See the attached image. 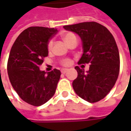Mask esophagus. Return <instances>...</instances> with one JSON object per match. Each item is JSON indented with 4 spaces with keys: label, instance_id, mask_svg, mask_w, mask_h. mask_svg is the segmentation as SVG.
I'll return each instance as SVG.
<instances>
[{
    "label": "esophagus",
    "instance_id": "1",
    "mask_svg": "<svg viewBox=\"0 0 131 131\" xmlns=\"http://www.w3.org/2000/svg\"><path fill=\"white\" fill-rule=\"evenodd\" d=\"M68 71V69H67V68H63V69H62V70H61V73H67Z\"/></svg>",
    "mask_w": 131,
    "mask_h": 131
}]
</instances>
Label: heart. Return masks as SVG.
I'll use <instances>...</instances> for the list:
<instances>
[{"label": "heart", "mask_w": 131, "mask_h": 131, "mask_svg": "<svg viewBox=\"0 0 131 131\" xmlns=\"http://www.w3.org/2000/svg\"><path fill=\"white\" fill-rule=\"evenodd\" d=\"M63 38L64 41L67 44H68L71 41H72L73 40H75V39L77 40L76 35L74 33H71V32H67V33H65L64 34H63ZM53 43H54V41H53L52 39L49 41L47 44V49L49 51H52L53 47ZM61 64L64 66H68L71 64V60L69 59H65V60L61 61Z\"/></svg>", "instance_id": "obj_1"}]
</instances>
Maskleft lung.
<instances>
[{"mask_svg":"<svg viewBox=\"0 0 131 131\" xmlns=\"http://www.w3.org/2000/svg\"><path fill=\"white\" fill-rule=\"evenodd\" d=\"M66 30L77 33L82 41L83 54L78 63L90 64L87 73L76 66L78 77L73 88L80 98L90 103L104 98L112 89L119 72V54L112 34L95 22L65 25Z\"/></svg>","mask_w":131,"mask_h":131,"instance_id":"obj_1","label":"left lung"}]
</instances>
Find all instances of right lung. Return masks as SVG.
I'll list each match as a JSON object with an SVG mask.
<instances>
[{"mask_svg": "<svg viewBox=\"0 0 131 131\" xmlns=\"http://www.w3.org/2000/svg\"><path fill=\"white\" fill-rule=\"evenodd\" d=\"M57 32L55 28L30 27L19 34L11 49L7 63L10 82L18 95L32 106L43 105L56 91L60 70L46 73L38 66L48 56L49 40Z\"/></svg>", "mask_w": 131, "mask_h": 131, "instance_id": "obj_1", "label": "right lung"}]
</instances>
